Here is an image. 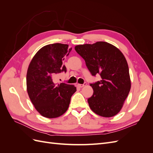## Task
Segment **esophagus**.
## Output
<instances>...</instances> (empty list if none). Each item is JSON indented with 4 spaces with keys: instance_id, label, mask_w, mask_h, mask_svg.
Wrapping results in <instances>:
<instances>
[{
    "instance_id": "1",
    "label": "esophagus",
    "mask_w": 153,
    "mask_h": 153,
    "mask_svg": "<svg viewBox=\"0 0 153 153\" xmlns=\"http://www.w3.org/2000/svg\"><path fill=\"white\" fill-rule=\"evenodd\" d=\"M87 85V84H86V82H85L84 84H78V86L79 87H84V86H85Z\"/></svg>"
}]
</instances>
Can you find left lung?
<instances>
[{"label": "left lung", "instance_id": "8db88e82", "mask_svg": "<svg viewBox=\"0 0 153 153\" xmlns=\"http://www.w3.org/2000/svg\"><path fill=\"white\" fill-rule=\"evenodd\" d=\"M75 49L92 75L99 74L101 78L90 84L94 91L87 100L91 109L100 116H114L121 110L131 89L126 58L115 46L104 41L77 45Z\"/></svg>", "mask_w": 153, "mask_h": 153}]
</instances>
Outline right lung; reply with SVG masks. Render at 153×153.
Masks as SVG:
<instances>
[{
    "label": "right lung",
    "instance_id": "1",
    "mask_svg": "<svg viewBox=\"0 0 153 153\" xmlns=\"http://www.w3.org/2000/svg\"><path fill=\"white\" fill-rule=\"evenodd\" d=\"M68 45L54 43L41 48L32 58L27 73V91L36 110L43 117L56 118L66 112L76 88L55 84V75L66 72L62 64L71 52Z\"/></svg>",
    "mask_w": 153,
    "mask_h": 153
}]
</instances>
